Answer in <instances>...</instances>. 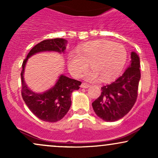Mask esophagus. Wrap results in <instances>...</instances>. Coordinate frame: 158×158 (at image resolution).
<instances>
[{"label":"esophagus","mask_w":158,"mask_h":158,"mask_svg":"<svg viewBox=\"0 0 158 158\" xmlns=\"http://www.w3.org/2000/svg\"><path fill=\"white\" fill-rule=\"evenodd\" d=\"M90 85L89 84H87V83H85V82H82L81 85V88H89Z\"/></svg>","instance_id":"obj_1"}]
</instances>
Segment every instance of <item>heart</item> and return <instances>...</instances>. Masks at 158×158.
Here are the masks:
<instances>
[{
  "instance_id": "1",
  "label": "heart",
  "mask_w": 158,
  "mask_h": 158,
  "mask_svg": "<svg viewBox=\"0 0 158 158\" xmlns=\"http://www.w3.org/2000/svg\"><path fill=\"white\" fill-rule=\"evenodd\" d=\"M128 53L126 48L109 40H97L82 44L77 53H70L68 66L73 77H80L87 70L88 63L92 69L85 73V79L102 81L114 80L122 73Z\"/></svg>"
}]
</instances>
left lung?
I'll use <instances>...</instances> for the list:
<instances>
[{"mask_svg": "<svg viewBox=\"0 0 158 158\" xmlns=\"http://www.w3.org/2000/svg\"><path fill=\"white\" fill-rule=\"evenodd\" d=\"M131 64L121 77L101 88V95L92 103L96 114L106 122L123 118L131 110L137 98L140 79L139 58L131 54Z\"/></svg>", "mask_w": 158, "mask_h": 158, "instance_id": "obj_1", "label": "left lung"}]
</instances>
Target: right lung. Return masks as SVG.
Segmentation results:
<instances>
[{
    "label": "right lung",
    "instance_id": "obj_1",
    "mask_svg": "<svg viewBox=\"0 0 158 158\" xmlns=\"http://www.w3.org/2000/svg\"><path fill=\"white\" fill-rule=\"evenodd\" d=\"M67 41L63 39L44 40L36 44L27 54L23 61L21 70V96L27 107L38 118L45 122L55 123L60 120L68 113L71 106V94L79 90L80 81L61 75L53 88L43 94H35L28 88L23 81L25 64L29 57L43 51L62 52L66 49Z\"/></svg>",
    "mask_w": 158,
    "mask_h": 158
}]
</instances>
